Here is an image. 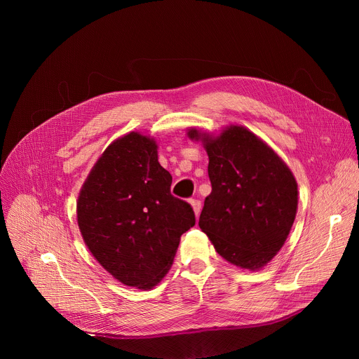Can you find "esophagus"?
<instances>
[{
	"label": "esophagus",
	"instance_id": "1",
	"mask_svg": "<svg viewBox=\"0 0 359 359\" xmlns=\"http://www.w3.org/2000/svg\"><path fill=\"white\" fill-rule=\"evenodd\" d=\"M191 205H192V208H194V212H195V215L198 217V215H199V212H201V210H202L201 201H198V199H191Z\"/></svg>",
	"mask_w": 359,
	"mask_h": 359
}]
</instances>
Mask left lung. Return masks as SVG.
I'll return each mask as SVG.
<instances>
[{
    "label": "left lung",
    "mask_w": 359,
    "mask_h": 359,
    "mask_svg": "<svg viewBox=\"0 0 359 359\" xmlns=\"http://www.w3.org/2000/svg\"><path fill=\"white\" fill-rule=\"evenodd\" d=\"M187 137L208 154L212 192L205 198L201 230L219 256L257 271L284 246L297 215L298 191L290 167L248 128L230 125L214 137L196 128Z\"/></svg>",
    "instance_id": "8db88e82"
}]
</instances>
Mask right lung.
<instances>
[{
	"mask_svg": "<svg viewBox=\"0 0 359 359\" xmlns=\"http://www.w3.org/2000/svg\"><path fill=\"white\" fill-rule=\"evenodd\" d=\"M170 186L156 141L129 132L104 149L81 187L83 240L123 285L156 287L172 266L182 234L195 225L192 206L170 194Z\"/></svg>",
	"mask_w": 359,
	"mask_h": 359,
	"instance_id": "obj_1",
	"label": "right lung"
}]
</instances>
